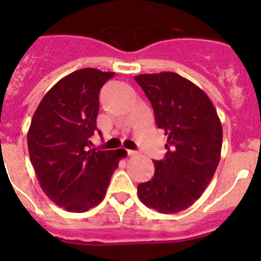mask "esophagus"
I'll return each mask as SVG.
<instances>
[{
	"instance_id": "1",
	"label": "esophagus",
	"mask_w": 261,
	"mask_h": 261,
	"mask_svg": "<svg viewBox=\"0 0 261 261\" xmlns=\"http://www.w3.org/2000/svg\"><path fill=\"white\" fill-rule=\"evenodd\" d=\"M136 154H138V151H135V150H127L128 156H135Z\"/></svg>"
}]
</instances>
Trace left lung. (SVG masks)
Returning a JSON list of instances; mask_svg holds the SVG:
<instances>
[{
	"label": "left lung",
	"mask_w": 261,
	"mask_h": 261,
	"mask_svg": "<svg viewBox=\"0 0 261 261\" xmlns=\"http://www.w3.org/2000/svg\"><path fill=\"white\" fill-rule=\"evenodd\" d=\"M135 81L168 136L164 159L154 160V177L139 184L138 196L160 213L180 212L202 196L217 169L222 125L208 96L177 73L139 74Z\"/></svg>",
	"instance_id": "1"
}]
</instances>
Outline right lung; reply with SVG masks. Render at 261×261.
Masks as SVG:
<instances>
[{
    "instance_id": "1",
    "label": "right lung",
    "mask_w": 261,
    "mask_h": 261,
    "mask_svg": "<svg viewBox=\"0 0 261 261\" xmlns=\"http://www.w3.org/2000/svg\"><path fill=\"white\" fill-rule=\"evenodd\" d=\"M114 75L94 68L65 75L43 97L31 120V164L44 193L65 211L80 213L97 206L127 154L123 149H89L97 130L99 89Z\"/></svg>"
}]
</instances>
